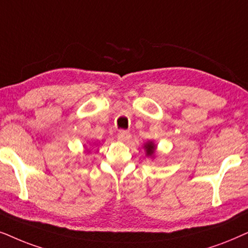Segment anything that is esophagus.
<instances>
[{
	"label": "esophagus",
	"mask_w": 248,
	"mask_h": 248,
	"mask_svg": "<svg viewBox=\"0 0 248 248\" xmlns=\"http://www.w3.org/2000/svg\"><path fill=\"white\" fill-rule=\"evenodd\" d=\"M118 140L122 141V143H127V141L130 140V133L126 130H121L120 133L118 134Z\"/></svg>",
	"instance_id": "34e87169"
}]
</instances>
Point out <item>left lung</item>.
I'll list each match as a JSON object with an SVG mask.
<instances>
[{"label":"left lung","mask_w":248,"mask_h":248,"mask_svg":"<svg viewBox=\"0 0 248 248\" xmlns=\"http://www.w3.org/2000/svg\"><path fill=\"white\" fill-rule=\"evenodd\" d=\"M144 147H145V150H146L147 156H153L155 153V148H156V146H155V144L153 143V141H148V143L144 145Z\"/></svg>","instance_id":"left-lung-1"}]
</instances>
